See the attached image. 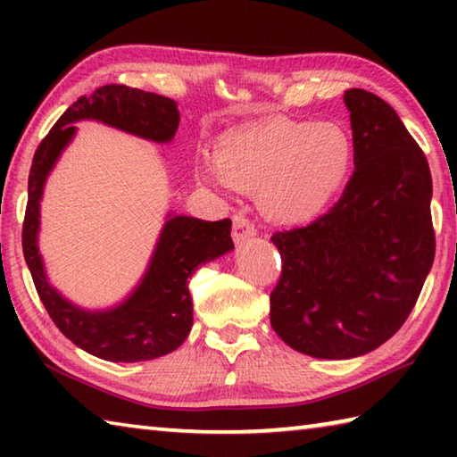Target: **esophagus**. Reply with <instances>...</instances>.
Wrapping results in <instances>:
<instances>
[{
    "label": "esophagus",
    "mask_w": 457,
    "mask_h": 457,
    "mask_svg": "<svg viewBox=\"0 0 457 457\" xmlns=\"http://www.w3.org/2000/svg\"><path fill=\"white\" fill-rule=\"evenodd\" d=\"M236 223H239L242 228H250V223H247V220H244V215H236Z\"/></svg>",
    "instance_id": "obj_1"
}]
</instances>
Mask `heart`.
<instances>
[{"label":"heart","instance_id":"b5f03b06","mask_svg":"<svg viewBox=\"0 0 457 457\" xmlns=\"http://www.w3.org/2000/svg\"><path fill=\"white\" fill-rule=\"evenodd\" d=\"M282 185L292 195H303L306 201H314L320 197V179L322 171L312 161L292 157L278 169Z\"/></svg>","mask_w":457,"mask_h":457}]
</instances>
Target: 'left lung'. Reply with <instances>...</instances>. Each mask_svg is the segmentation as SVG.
<instances>
[{
	"mask_svg": "<svg viewBox=\"0 0 457 457\" xmlns=\"http://www.w3.org/2000/svg\"><path fill=\"white\" fill-rule=\"evenodd\" d=\"M96 120L153 143H171L179 127L177 103L167 96L125 84H106L80 96L62 114L36 149L28 179V207L21 231L24 258L37 296L64 337L82 351L112 362L163 357L187 338L193 304L187 278L204 262L234 250L226 221H205L167 213L141 280L120 303L108 308H82L68 300L46 272L37 245L40 201L48 175L76 135V122Z\"/></svg>",
	"mask_w": 457,
	"mask_h": 457,
	"instance_id": "8db88e82",
	"label": "left lung"
}]
</instances>
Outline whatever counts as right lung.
<instances>
[{"label":"right lung","instance_id":"1","mask_svg":"<svg viewBox=\"0 0 457 457\" xmlns=\"http://www.w3.org/2000/svg\"><path fill=\"white\" fill-rule=\"evenodd\" d=\"M354 171L328 213L276 231L282 274L270 322L316 359H353L391 338L420 298L436 256L428 161L373 92H345Z\"/></svg>","mask_w":457,"mask_h":457}]
</instances>
